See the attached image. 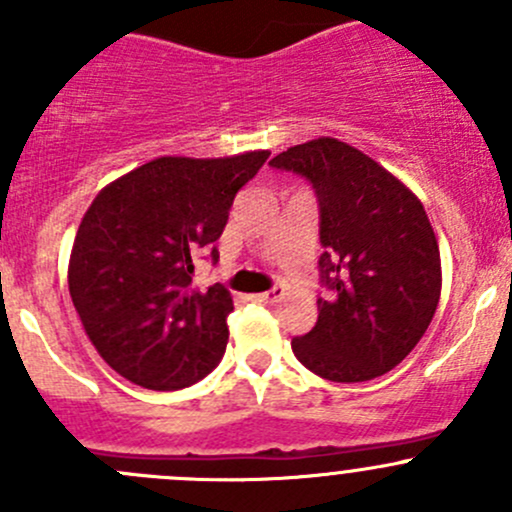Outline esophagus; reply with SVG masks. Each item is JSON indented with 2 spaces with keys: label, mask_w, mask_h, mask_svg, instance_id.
<instances>
[{
  "label": "esophagus",
  "mask_w": 512,
  "mask_h": 512,
  "mask_svg": "<svg viewBox=\"0 0 512 512\" xmlns=\"http://www.w3.org/2000/svg\"><path fill=\"white\" fill-rule=\"evenodd\" d=\"M282 287H272L270 292H262V294H255L257 302H265V304H275L277 299H282Z\"/></svg>",
  "instance_id": "34e87169"
}]
</instances>
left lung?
<instances>
[{
    "instance_id": "8db88e82",
    "label": "left lung",
    "mask_w": 512,
    "mask_h": 512,
    "mask_svg": "<svg viewBox=\"0 0 512 512\" xmlns=\"http://www.w3.org/2000/svg\"><path fill=\"white\" fill-rule=\"evenodd\" d=\"M272 168L302 175L319 203L317 324L292 352L317 376L356 384L386 374L421 342L441 297L438 240L421 200L337 138L287 148Z\"/></svg>"
}]
</instances>
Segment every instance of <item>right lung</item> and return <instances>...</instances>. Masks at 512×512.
Returning a JSON list of instances; mask_svg holds the SVG:
<instances>
[{"label":"right lung","instance_id":"1","mask_svg":"<svg viewBox=\"0 0 512 512\" xmlns=\"http://www.w3.org/2000/svg\"><path fill=\"white\" fill-rule=\"evenodd\" d=\"M267 158H156L106 185L86 210L69 260L71 302L123 379L175 391L220 364L232 297L218 282L193 289V257L218 260L232 200Z\"/></svg>","mask_w":512,"mask_h":512}]
</instances>
